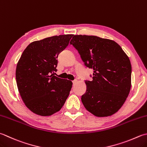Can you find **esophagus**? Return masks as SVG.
Masks as SVG:
<instances>
[{"label": "esophagus", "instance_id": "34e87169", "mask_svg": "<svg viewBox=\"0 0 147 147\" xmlns=\"http://www.w3.org/2000/svg\"><path fill=\"white\" fill-rule=\"evenodd\" d=\"M77 82H78V80H73V85H75L76 83H77Z\"/></svg>", "mask_w": 147, "mask_h": 147}]
</instances>
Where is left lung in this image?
<instances>
[{
	"label": "left lung",
	"mask_w": 147,
	"mask_h": 147,
	"mask_svg": "<svg viewBox=\"0 0 147 147\" xmlns=\"http://www.w3.org/2000/svg\"><path fill=\"white\" fill-rule=\"evenodd\" d=\"M71 45L78 51L92 81H85L82 96L86 110L99 117L111 116L122 107L131 87V64L120 46L113 40L95 36L75 35Z\"/></svg>",
	"instance_id": "1"
}]
</instances>
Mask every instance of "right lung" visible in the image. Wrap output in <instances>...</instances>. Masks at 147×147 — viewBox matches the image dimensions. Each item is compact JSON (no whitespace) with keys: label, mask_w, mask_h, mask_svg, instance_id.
I'll return each instance as SVG.
<instances>
[{"label":"right lung","mask_w":147,"mask_h":147,"mask_svg":"<svg viewBox=\"0 0 147 147\" xmlns=\"http://www.w3.org/2000/svg\"><path fill=\"white\" fill-rule=\"evenodd\" d=\"M73 34L55 36L27 46L17 63L16 84L25 106L34 113L47 117L60 110L73 83L53 75L57 57Z\"/></svg>","instance_id":"right-lung-1"}]
</instances>
